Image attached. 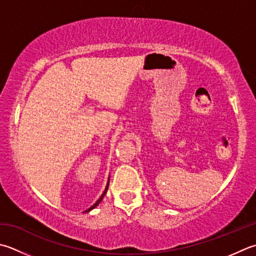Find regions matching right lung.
<instances>
[{"label": "right lung", "instance_id": "1", "mask_svg": "<svg viewBox=\"0 0 256 256\" xmlns=\"http://www.w3.org/2000/svg\"><path fill=\"white\" fill-rule=\"evenodd\" d=\"M108 185H106V188H105V191L103 192V194L101 195V198H100L98 200V201H96V203H94L93 205H92V206L91 208H90L88 210H86V211H85V212H88V211H91V210H93L94 208H96L98 206V203L100 202H101L102 201V200H103V198H104V195H105V193H106V191H108Z\"/></svg>", "mask_w": 256, "mask_h": 256}]
</instances>
